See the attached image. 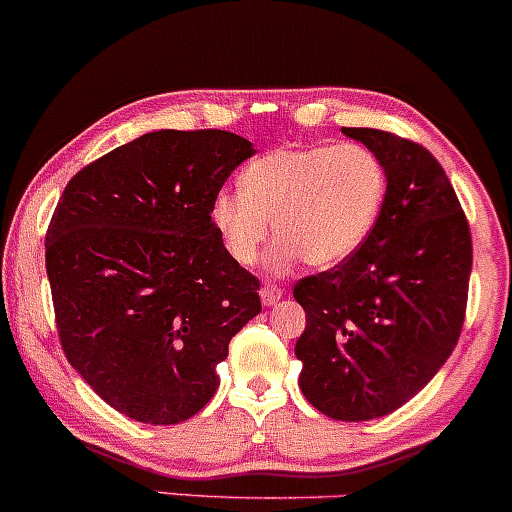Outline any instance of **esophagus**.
<instances>
[{"mask_svg": "<svg viewBox=\"0 0 512 512\" xmlns=\"http://www.w3.org/2000/svg\"><path fill=\"white\" fill-rule=\"evenodd\" d=\"M258 295H261V302L266 307H271V305H276V302L283 298V290L278 288V285H273V283H266L263 285L261 290H258Z\"/></svg>", "mask_w": 512, "mask_h": 512, "instance_id": "esophagus-1", "label": "esophagus"}]
</instances>
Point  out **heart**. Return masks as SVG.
<instances>
[{
	"mask_svg": "<svg viewBox=\"0 0 512 512\" xmlns=\"http://www.w3.org/2000/svg\"><path fill=\"white\" fill-rule=\"evenodd\" d=\"M386 190L381 158L361 144L276 148L244 170L241 192L214 197L212 224L239 266L258 261L273 222L271 271H288L300 258L332 268L368 239Z\"/></svg>",
	"mask_w": 512,
	"mask_h": 512,
	"instance_id": "1",
	"label": "heart"
}]
</instances>
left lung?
Instances as JSON below:
<instances>
[{
	"mask_svg": "<svg viewBox=\"0 0 512 512\" xmlns=\"http://www.w3.org/2000/svg\"><path fill=\"white\" fill-rule=\"evenodd\" d=\"M342 131L381 158L386 202L354 256L295 283L307 315L295 356L310 405L361 422L408 403L452 356L474 251L452 183L427 148L381 129Z\"/></svg>",
	"mask_w": 512,
	"mask_h": 512,
	"instance_id": "left-lung-1",
	"label": "left lung"
}]
</instances>
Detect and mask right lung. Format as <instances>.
Masks as SVG:
<instances>
[{"label": "right lung", "instance_id": "right-lung-1", "mask_svg": "<svg viewBox=\"0 0 512 512\" xmlns=\"http://www.w3.org/2000/svg\"><path fill=\"white\" fill-rule=\"evenodd\" d=\"M254 146L232 131H151L73 175L46 234L60 346L114 410L178 425L217 393V364L261 312L212 202Z\"/></svg>", "mask_w": 512, "mask_h": 512}]
</instances>
